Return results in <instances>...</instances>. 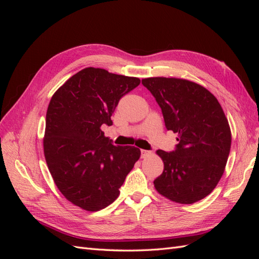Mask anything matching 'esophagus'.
Segmentation results:
<instances>
[{
	"label": "esophagus",
	"mask_w": 259,
	"mask_h": 259,
	"mask_svg": "<svg viewBox=\"0 0 259 259\" xmlns=\"http://www.w3.org/2000/svg\"><path fill=\"white\" fill-rule=\"evenodd\" d=\"M140 152H142V158H146L147 155L150 154V151H148V150H144V149H143V150L140 151Z\"/></svg>",
	"instance_id": "obj_1"
}]
</instances>
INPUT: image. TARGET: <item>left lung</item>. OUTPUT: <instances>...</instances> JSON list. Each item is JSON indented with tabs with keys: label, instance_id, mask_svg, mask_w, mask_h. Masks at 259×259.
Listing matches in <instances>:
<instances>
[{
	"label": "left lung",
	"instance_id": "obj_1",
	"mask_svg": "<svg viewBox=\"0 0 259 259\" xmlns=\"http://www.w3.org/2000/svg\"><path fill=\"white\" fill-rule=\"evenodd\" d=\"M143 85L160 106L167 131L177 133L175 150H158L163 173L156 191L182 204L204 199L221 180L231 147L222 106L203 86L175 77H148Z\"/></svg>",
	"mask_w": 259,
	"mask_h": 259
}]
</instances>
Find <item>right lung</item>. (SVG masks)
I'll return each instance as SVG.
<instances>
[{"instance_id":"right-lung-1","label":"right lung","mask_w":259,"mask_h":259,"mask_svg":"<svg viewBox=\"0 0 259 259\" xmlns=\"http://www.w3.org/2000/svg\"><path fill=\"white\" fill-rule=\"evenodd\" d=\"M138 77L85 68L54 94L46 112L44 155L59 191L74 205L95 211L117 198L139 159L133 146H114L101 125H112L120 99Z\"/></svg>"}]
</instances>
